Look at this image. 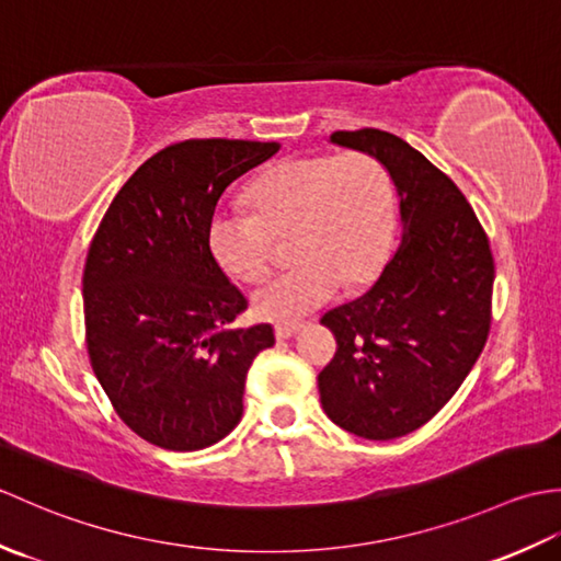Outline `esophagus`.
<instances>
[{
    "instance_id": "1",
    "label": "esophagus",
    "mask_w": 561,
    "mask_h": 561,
    "mask_svg": "<svg viewBox=\"0 0 561 561\" xmlns=\"http://www.w3.org/2000/svg\"><path fill=\"white\" fill-rule=\"evenodd\" d=\"M299 330H301V323H294V325H277V340H291Z\"/></svg>"
}]
</instances>
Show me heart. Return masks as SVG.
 Listing matches in <instances>:
<instances>
[{"instance_id":"heart-1","label":"heart","mask_w":561,"mask_h":561,"mask_svg":"<svg viewBox=\"0 0 561 561\" xmlns=\"http://www.w3.org/2000/svg\"><path fill=\"white\" fill-rule=\"evenodd\" d=\"M250 211L211 214L207 241L233 279L257 282L270 267L272 236L291 231L296 262L253 294V311L289 325L344 287L371 282L390 248L392 185L383 165L359 151L274 163L248 187Z\"/></svg>"}]
</instances>
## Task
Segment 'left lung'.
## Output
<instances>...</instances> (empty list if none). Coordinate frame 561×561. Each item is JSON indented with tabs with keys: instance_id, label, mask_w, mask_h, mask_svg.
I'll use <instances>...</instances> for the list:
<instances>
[{
	"instance_id": "8db88e82",
	"label": "left lung",
	"mask_w": 561,
	"mask_h": 561,
	"mask_svg": "<svg viewBox=\"0 0 561 561\" xmlns=\"http://www.w3.org/2000/svg\"><path fill=\"white\" fill-rule=\"evenodd\" d=\"M330 141L388 171L400 245L371 289L320 320L337 337L320 402L344 432L390 440L432 420L472 371L490 335L494 260L468 199L408 141L374 127Z\"/></svg>"
}]
</instances>
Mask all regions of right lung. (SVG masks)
<instances>
[{"label":"right lung","mask_w":561,"mask_h":561,"mask_svg":"<svg viewBox=\"0 0 561 561\" xmlns=\"http://www.w3.org/2000/svg\"><path fill=\"white\" fill-rule=\"evenodd\" d=\"M277 141L187 139L153 153L111 202L83 267L93 374L121 420L165 450H199L243 414L248 368L274 344L260 323L224 330L248 301L207 229L236 178Z\"/></svg>","instance_id":"obj_1"}]
</instances>
